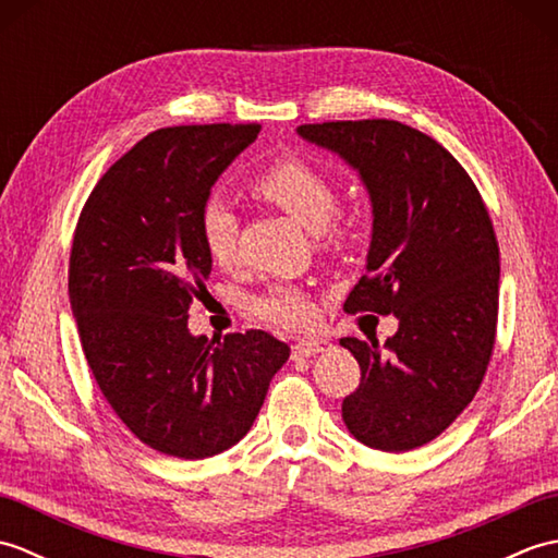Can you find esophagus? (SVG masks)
I'll return each mask as SVG.
<instances>
[{"mask_svg": "<svg viewBox=\"0 0 558 558\" xmlns=\"http://www.w3.org/2000/svg\"><path fill=\"white\" fill-rule=\"evenodd\" d=\"M330 342L328 340H304V342H294L292 345V360H304V357H316L318 352H328Z\"/></svg>", "mask_w": 558, "mask_h": 558, "instance_id": "esophagus-1", "label": "esophagus"}]
</instances>
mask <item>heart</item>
I'll return each instance as SVG.
<instances>
[{"label": "heart", "instance_id": "1", "mask_svg": "<svg viewBox=\"0 0 558 558\" xmlns=\"http://www.w3.org/2000/svg\"><path fill=\"white\" fill-rule=\"evenodd\" d=\"M252 194L266 204L286 210L302 228L330 236V242L342 240V228L330 222L338 206L336 182L328 172L302 158H278L248 182ZM198 232L208 256L218 266L228 268L236 260V234L240 225L232 208L222 198H210L201 208ZM254 312L260 318L282 330H304L314 324L316 312L306 292L294 286H272L254 302Z\"/></svg>", "mask_w": 558, "mask_h": 558}]
</instances>
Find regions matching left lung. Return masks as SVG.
<instances>
[{
	"label": "left lung",
	"mask_w": 558,
	"mask_h": 558,
	"mask_svg": "<svg viewBox=\"0 0 558 558\" xmlns=\"http://www.w3.org/2000/svg\"><path fill=\"white\" fill-rule=\"evenodd\" d=\"M336 153L372 201L366 276L345 312L393 314L384 350L342 338L360 388L342 420L364 446L402 453L429 444L465 410L487 372L499 314V244L462 165L417 129L393 120L302 124Z\"/></svg>",
	"instance_id": "1"
}]
</instances>
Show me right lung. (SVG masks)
Returning a JSON list of instances; mask_svg holds the SVG:
<instances>
[{
  "instance_id": "1",
  "label": "right lung",
  "mask_w": 558,
  "mask_h": 558,
  "mask_svg": "<svg viewBox=\"0 0 558 558\" xmlns=\"http://www.w3.org/2000/svg\"><path fill=\"white\" fill-rule=\"evenodd\" d=\"M258 132L158 129L102 174L76 225L69 300L83 354L117 417L165 456L201 460L244 438L290 357L266 330L213 345L186 322L213 270L201 208Z\"/></svg>"
}]
</instances>
